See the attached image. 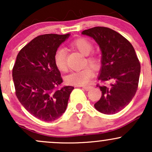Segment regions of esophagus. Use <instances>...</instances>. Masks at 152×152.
I'll return each mask as SVG.
<instances>
[{
    "label": "esophagus",
    "instance_id": "esophagus-1",
    "mask_svg": "<svg viewBox=\"0 0 152 152\" xmlns=\"http://www.w3.org/2000/svg\"><path fill=\"white\" fill-rule=\"evenodd\" d=\"M91 88H92L91 86H83V88L85 91H89Z\"/></svg>",
    "mask_w": 152,
    "mask_h": 152
}]
</instances>
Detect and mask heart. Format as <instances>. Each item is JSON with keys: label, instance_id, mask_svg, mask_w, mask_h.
Listing matches in <instances>:
<instances>
[{"label": "heart", "instance_id": "obj_1", "mask_svg": "<svg viewBox=\"0 0 152 152\" xmlns=\"http://www.w3.org/2000/svg\"><path fill=\"white\" fill-rule=\"evenodd\" d=\"M71 46H74L83 55L87 56L86 64H88L94 69H97L100 66V58L96 54H89L93 49V45L88 39L84 38H78L75 39ZM54 64L60 71H66L67 69L66 63V51L64 48H60L56 50L54 53ZM94 76V71L92 68L87 66L79 71L71 72L66 77L68 83L75 86H84L89 83Z\"/></svg>", "mask_w": 152, "mask_h": 152}]
</instances>
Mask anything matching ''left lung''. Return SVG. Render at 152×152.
Here are the masks:
<instances>
[{
    "label": "left lung",
    "instance_id": "8db88e82",
    "mask_svg": "<svg viewBox=\"0 0 152 152\" xmlns=\"http://www.w3.org/2000/svg\"><path fill=\"white\" fill-rule=\"evenodd\" d=\"M93 38L102 50V67L98 79L111 82L99 86L102 97L94 104L104 114H114L131 102L137 92L141 66L134 47L128 40L112 29L94 27L82 31Z\"/></svg>",
    "mask_w": 152,
    "mask_h": 152
}]
</instances>
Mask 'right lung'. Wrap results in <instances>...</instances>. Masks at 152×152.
<instances>
[{"label": "right lung", "instance_id": "right-lung-1", "mask_svg": "<svg viewBox=\"0 0 152 152\" xmlns=\"http://www.w3.org/2000/svg\"><path fill=\"white\" fill-rule=\"evenodd\" d=\"M70 34H44L19 51L13 69L15 95L31 115L53 121L65 112L74 86L58 88L63 82L54 53Z\"/></svg>", "mask_w": 152, "mask_h": 152}]
</instances>
